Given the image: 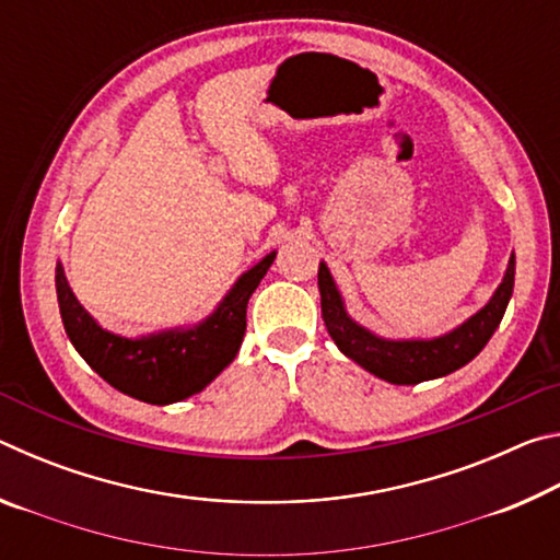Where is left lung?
<instances>
[{"label":"left lung","instance_id":"1","mask_svg":"<svg viewBox=\"0 0 560 560\" xmlns=\"http://www.w3.org/2000/svg\"><path fill=\"white\" fill-rule=\"evenodd\" d=\"M516 259L511 254L504 279H501L494 296L481 311L464 320L450 334L440 338H412V340H390L375 336L373 330L363 328L348 316L343 296L336 287L334 277L324 261L318 267V291H320V314L330 338L336 340L340 353L355 360L368 373L393 385H417L422 381L450 375L467 365L479 350L489 343L499 328L504 311L514 293Z\"/></svg>","mask_w":560,"mask_h":560}]
</instances>
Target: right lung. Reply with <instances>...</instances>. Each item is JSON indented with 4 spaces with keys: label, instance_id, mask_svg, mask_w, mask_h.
<instances>
[{
    "label": "right lung",
    "instance_id": "right-lung-1",
    "mask_svg": "<svg viewBox=\"0 0 560 560\" xmlns=\"http://www.w3.org/2000/svg\"><path fill=\"white\" fill-rule=\"evenodd\" d=\"M277 259L271 252L236 279L212 316L197 326L122 338L101 328L56 264V296L66 336L103 381L122 395L150 405H170L205 390L240 353L246 330V303Z\"/></svg>",
    "mask_w": 560,
    "mask_h": 560
}]
</instances>
